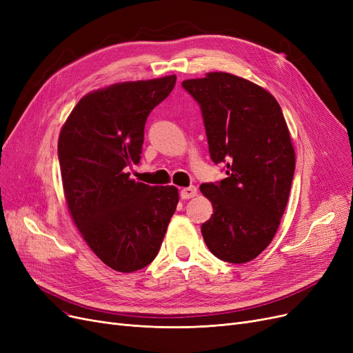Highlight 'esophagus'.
I'll return each instance as SVG.
<instances>
[{"mask_svg":"<svg viewBox=\"0 0 353 353\" xmlns=\"http://www.w3.org/2000/svg\"><path fill=\"white\" fill-rule=\"evenodd\" d=\"M179 196L182 200H188V199H192L197 196V188L196 187H187V188H182Z\"/></svg>","mask_w":353,"mask_h":353,"instance_id":"1","label":"esophagus"}]
</instances>
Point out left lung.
<instances>
[{
    "instance_id": "obj_1",
    "label": "left lung",
    "mask_w": 353,
    "mask_h": 353,
    "mask_svg": "<svg viewBox=\"0 0 353 353\" xmlns=\"http://www.w3.org/2000/svg\"><path fill=\"white\" fill-rule=\"evenodd\" d=\"M201 108L210 157L228 178L201 184L213 205L201 225L205 245L228 263L260 255L276 235L295 171V150L281 106L272 93L229 72L182 81Z\"/></svg>"
}]
</instances>
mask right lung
Masks as SVG:
<instances>
[{
  "label": "right lung",
  "instance_id": "right-lung-1",
  "mask_svg": "<svg viewBox=\"0 0 353 353\" xmlns=\"http://www.w3.org/2000/svg\"><path fill=\"white\" fill-rule=\"evenodd\" d=\"M175 81L172 74L93 90L79 101L59 132L70 216L90 250L121 273L154 260L179 201L176 187H150L125 172L140 162L145 119Z\"/></svg>",
  "mask_w": 353,
  "mask_h": 353
}]
</instances>
